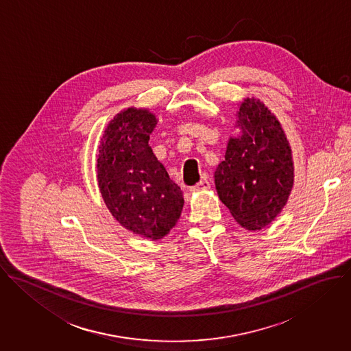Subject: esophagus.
I'll return each instance as SVG.
<instances>
[{
	"instance_id": "1",
	"label": "esophagus",
	"mask_w": 351,
	"mask_h": 351,
	"mask_svg": "<svg viewBox=\"0 0 351 351\" xmlns=\"http://www.w3.org/2000/svg\"><path fill=\"white\" fill-rule=\"evenodd\" d=\"M209 189H210V183L206 179H204L199 183H197L194 187H191L190 191L191 193H199V191H208Z\"/></svg>"
}]
</instances>
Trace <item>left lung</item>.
Wrapping results in <instances>:
<instances>
[{
    "instance_id": "left-lung-1",
    "label": "left lung",
    "mask_w": 351,
    "mask_h": 351,
    "mask_svg": "<svg viewBox=\"0 0 351 351\" xmlns=\"http://www.w3.org/2000/svg\"><path fill=\"white\" fill-rule=\"evenodd\" d=\"M225 160L214 172L218 198L247 230L270 225L285 208L294 183L291 147L278 118L255 97L239 104Z\"/></svg>"
}]
</instances>
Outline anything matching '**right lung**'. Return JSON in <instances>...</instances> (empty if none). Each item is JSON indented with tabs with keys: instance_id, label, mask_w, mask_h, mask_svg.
Returning a JSON list of instances; mask_svg holds the SVG:
<instances>
[{
	"instance_id": "obj_1",
	"label": "right lung",
	"mask_w": 351,
	"mask_h": 351,
	"mask_svg": "<svg viewBox=\"0 0 351 351\" xmlns=\"http://www.w3.org/2000/svg\"><path fill=\"white\" fill-rule=\"evenodd\" d=\"M156 125L147 108L121 111L104 130L96 161L107 209L123 228L150 240L169 233L184 205L183 191L149 146Z\"/></svg>"
}]
</instances>
